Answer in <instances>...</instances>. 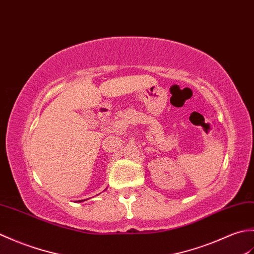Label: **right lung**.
<instances>
[{
    "label": "right lung",
    "mask_w": 254,
    "mask_h": 254,
    "mask_svg": "<svg viewBox=\"0 0 254 254\" xmlns=\"http://www.w3.org/2000/svg\"><path fill=\"white\" fill-rule=\"evenodd\" d=\"M82 201H83V200H82Z\"/></svg>",
    "instance_id": "1"
}]
</instances>
